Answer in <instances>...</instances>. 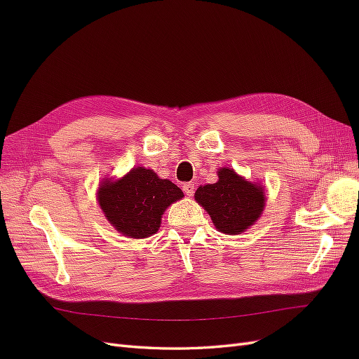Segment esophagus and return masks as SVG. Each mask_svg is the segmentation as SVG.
Listing matches in <instances>:
<instances>
[{"mask_svg":"<svg viewBox=\"0 0 359 359\" xmlns=\"http://www.w3.org/2000/svg\"><path fill=\"white\" fill-rule=\"evenodd\" d=\"M182 191L187 194V196H193L194 193V184L187 182V184H182Z\"/></svg>","mask_w":359,"mask_h":359,"instance_id":"obj_1","label":"esophagus"}]
</instances>
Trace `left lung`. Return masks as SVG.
I'll return each instance as SVG.
<instances>
[{
    "instance_id": "8db88e82",
    "label": "left lung",
    "mask_w": 359,
    "mask_h": 359,
    "mask_svg": "<svg viewBox=\"0 0 359 359\" xmlns=\"http://www.w3.org/2000/svg\"><path fill=\"white\" fill-rule=\"evenodd\" d=\"M194 199L208 211L215 229L229 235L244 232L257 220L265 206L262 187L226 168L219 170L215 184L199 187Z\"/></svg>"
}]
</instances>
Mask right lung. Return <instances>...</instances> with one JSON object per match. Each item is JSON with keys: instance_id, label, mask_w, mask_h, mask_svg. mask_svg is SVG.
Instances as JSON below:
<instances>
[{"instance_id": "right-lung-1", "label": "right lung", "mask_w": 359, "mask_h": 359, "mask_svg": "<svg viewBox=\"0 0 359 359\" xmlns=\"http://www.w3.org/2000/svg\"><path fill=\"white\" fill-rule=\"evenodd\" d=\"M181 198L184 194L178 186L145 168L130 170L123 180L104 181L99 189L106 219L118 232L132 238L156 233L163 211Z\"/></svg>"}]
</instances>
